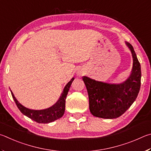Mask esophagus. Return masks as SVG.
Returning <instances> with one entry per match:
<instances>
[{
    "label": "esophagus",
    "mask_w": 151,
    "mask_h": 151,
    "mask_svg": "<svg viewBox=\"0 0 151 151\" xmlns=\"http://www.w3.org/2000/svg\"><path fill=\"white\" fill-rule=\"evenodd\" d=\"M79 74H80V75H81V74H82V71H79Z\"/></svg>",
    "instance_id": "34e87169"
}]
</instances>
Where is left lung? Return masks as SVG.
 Returning a JSON list of instances; mask_svg holds the SVG:
<instances>
[{"instance_id":"obj_1","label":"left lung","mask_w":151,"mask_h":151,"mask_svg":"<svg viewBox=\"0 0 151 151\" xmlns=\"http://www.w3.org/2000/svg\"><path fill=\"white\" fill-rule=\"evenodd\" d=\"M130 49L133 63L129 78L119 84L96 81L87 76L82 79L89 96V110L95 117L115 119L122 115L135 101L141 88V64L133 46L125 42Z\"/></svg>"}]
</instances>
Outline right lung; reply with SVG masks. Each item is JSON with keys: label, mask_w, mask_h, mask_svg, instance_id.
I'll return each instance as SVG.
<instances>
[{"label": "right lung", "mask_w": 151, "mask_h": 151, "mask_svg": "<svg viewBox=\"0 0 151 151\" xmlns=\"http://www.w3.org/2000/svg\"><path fill=\"white\" fill-rule=\"evenodd\" d=\"M74 78L71 79L68 83L67 85L65 86L62 93L61 95L60 99L56 102V104L52 105V107L45 109L33 110L24 107L16 99L12 91L11 90H10V91H11L12 96L14 100L16 105H17V106L22 114L38 123H49L61 118L64 114L65 99L71 86V84Z\"/></svg>", "instance_id": "right-lung-1"}]
</instances>
